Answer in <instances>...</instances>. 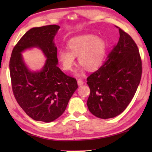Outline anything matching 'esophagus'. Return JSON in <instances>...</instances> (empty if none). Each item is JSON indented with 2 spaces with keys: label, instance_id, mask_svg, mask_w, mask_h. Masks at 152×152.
<instances>
[{
  "label": "esophagus",
  "instance_id": "obj_1",
  "mask_svg": "<svg viewBox=\"0 0 152 152\" xmlns=\"http://www.w3.org/2000/svg\"><path fill=\"white\" fill-rule=\"evenodd\" d=\"M77 83H78V85L79 86H82V85H83V84H84V82L82 81L81 79H78V81H77Z\"/></svg>",
  "mask_w": 152,
  "mask_h": 152
}]
</instances>
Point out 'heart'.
I'll list each match as a JSON object with an SVG mask.
<instances>
[{
  "label": "heart",
  "mask_w": 152,
  "mask_h": 152,
  "mask_svg": "<svg viewBox=\"0 0 152 152\" xmlns=\"http://www.w3.org/2000/svg\"><path fill=\"white\" fill-rule=\"evenodd\" d=\"M69 51L61 49L58 52V60L65 71L72 70L76 63V56L80 66L75 70L76 75H80L86 68L94 71L101 65L107 52V45L102 37L94 35H83L74 37L68 42Z\"/></svg>",
  "instance_id": "1"
}]
</instances>
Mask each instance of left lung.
Returning <instances> with one entry per match:
<instances>
[{
    "label": "left lung",
    "instance_id": "1",
    "mask_svg": "<svg viewBox=\"0 0 152 152\" xmlns=\"http://www.w3.org/2000/svg\"><path fill=\"white\" fill-rule=\"evenodd\" d=\"M119 31V42L108 60L86 79L91 90L87 106L92 115L103 119L124 111L134 96L142 73L137 45L127 33L120 28Z\"/></svg>",
    "mask_w": 152,
    "mask_h": 152
}]
</instances>
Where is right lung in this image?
Here are the masks:
<instances>
[{"label": "right lung", "mask_w": 152, "mask_h": 152, "mask_svg": "<svg viewBox=\"0 0 152 152\" xmlns=\"http://www.w3.org/2000/svg\"><path fill=\"white\" fill-rule=\"evenodd\" d=\"M60 26L33 27L15 46L9 62L14 96L27 115L35 121L50 123L65 111L69 100L78 88L76 80L66 75L58 67L54 37ZM37 47L46 60L40 71H31L25 64L22 53Z\"/></svg>", "instance_id": "add662e5"}]
</instances>
